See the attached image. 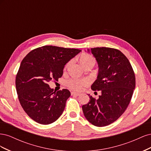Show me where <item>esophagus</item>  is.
<instances>
[{"mask_svg":"<svg viewBox=\"0 0 151 151\" xmlns=\"http://www.w3.org/2000/svg\"><path fill=\"white\" fill-rule=\"evenodd\" d=\"M71 94L72 95H75V96H79L80 93H76V92H74V91H72V92H71Z\"/></svg>","mask_w":151,"mask_h":151,"instance_id":"1","label":"esophagus"}]
</instances>
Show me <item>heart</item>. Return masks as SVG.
I'll return each mask as SVG.
<instances>
[{
	"label": "heart",
	"mask_w": 151,
	"mask_h": 151,
	"mask_svg": "<svg viewBox=\"0 0 151 151\" xmlns=\"http://www.w3.org/2000/svg\"><path fill=\"white\" fill-rule=\"evenodd\" d=\"M80 62L81 64L88 63L89 62H94L93 57L88 54H84L80 58ZM88 84V81L86 79H72L68 80L67 84L68 88L75 91H81L83 88V87Z\"/></svg>",
	"instance_id": "obj_1"
}]
</instances>
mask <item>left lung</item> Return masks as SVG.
<instances>
[{
	"mask_svg": "<svg viewBox=\"0 0 151 151\" xmlns=\"http://www.w3.org/2000/svg\"><path fill=\"white\" fill-rule=\"evenodd\" d=\"M89 52V50H88ZM98 67L97 79L91 86L101 91L96 99L82 106L86 118L96 127H104L116 121L126 110L135 87V76L129 60L120 50L107 47L90 50Z\"/></svg>",
	"mask_w": 151,
	"mask_h": 151,
	"instance_id": "8db88e82",
	"label": "left lung"
}]
</instances>
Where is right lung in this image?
I'll return each mask as SVG.
<instances>
[{
	"mask_svg": "<svg viewBox=\"0 0 151 151\" xmlns=\"http://www.w3.org/2000/svg\"><path fill=\"white\" fill-rule=\"evenodd\" d=\"M81 50L43 46L31 51L22 60L16 77L18 99L24 111L40 124L48 125L61 116L70 93L54 91L48 83L58 81L65 65Z\"/></svg>",
	"mask_w": 151,
	"mask_h": 151,
	"instance_id": "obj_1",
	"label": "right lung"
}]
</instances>
